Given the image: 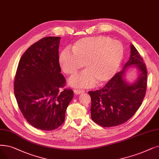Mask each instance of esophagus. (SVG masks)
I'll return each instance as SVG.
<instances>
[{
    "label": "esophagus",
    "mask_w": 159,
    "mask_h": 159,
    "mask_svg": "<svg viewBox=\"0 0 159 159\" xmlns=\"http://www.w3.org/2000/svg\"><path fill=\"white\" fill-rule=\"evenodd\" d=\"M74 93L76 95H80L82 93L84 92V90H82V89H74Z\"/></svg>",
    "instance_id": "esophagus-1"
}]
</instances>
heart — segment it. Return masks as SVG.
<instances>
[{"label":"heart","mask_w":159,"mask_h":159,"mask_svg":"<svg viewBox=\"0 0 159 159\" xmlns=\"http://www.w3.org/2000/svg\"><path fill=\"white\" fill-rule=\"evenodd\" d=\"M71 50L61 52L58 62L67 75L76 73L84 64L86 70L69 80L70 85L76 88L92 86L96 81L100 85L107 83L118 71L124 54L120 41L105 36L79 39L71 46Z\"/></svg>","instance_id":"obj_1"}]
</instances>
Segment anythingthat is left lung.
Listing matches in <instances>:
<instances>
[{
  "label": "left lung",
  "instance_id": "1",
  "mask_svg": "<svg viewBox=\"0 0 159 159\" xmlns=\"http://www.w3.org/2000/svg\"><path fill=\"white\" fill-rule=\"evenodd\" d=\"M130 55L123 69L117 73L102 89L89 91L91 118L104 127L117 126L126 122L142 105L147 88V70L143 59L134 46L130 45ZM135 67L137 78L127 81L126 72Z\"/></svg>",
  "mask_w": 159,
  "mask_h": 159
}]
</instances>
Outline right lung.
Masks as SVG:
<instances>
[{
  "instance_id": "1",
  "label": "right lung",
  "mask_w": 159,
  "mask_h": 159,
  "mask_svg": "<svg viewBox=\"0 0 159 159\" xmlns=\"http://www.w3.org/2000/svg\"><path fill=\"white\" fill-rule=\"evenodd\" d=\"M60 37H46L31 45L20 58L14 81L18 107L31 125L43 130L59 127L73 98L64 89L60 73L58 48Z\"/></svg>"
}]
</instances>
